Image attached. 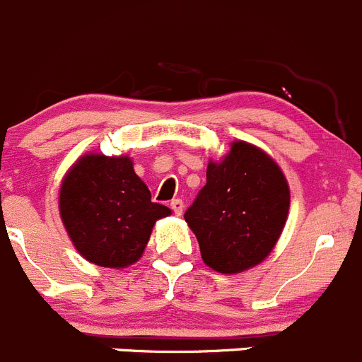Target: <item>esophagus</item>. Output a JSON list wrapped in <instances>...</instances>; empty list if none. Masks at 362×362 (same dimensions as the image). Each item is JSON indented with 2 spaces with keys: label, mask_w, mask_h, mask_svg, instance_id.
<instances>
[{
  "label": "esophagus",
  "mask_w": 362,
  "mask_h": 362,
  "mask_svg": "<svg viewBox=\"0 0 362 362\" xmlns=\"http://www.w3.org/2000/svg\"><path fill=\"white\" fill-rule=\"evenodd\" d=\"M171 210L175 211V215H182V211H184V202L182 199H173V202L170 203Z\"/></svg>",
  "instance_id": "34e87169"
}]
</instances>
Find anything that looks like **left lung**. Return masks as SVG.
Returning a JSON list of instances; mask_svg holds the SVG:
<instances>
[{
    "label": "left lung",
    "mask_w": 362,
    "mask_h": 362,
    "mask_svg": "<svg viewBox=\"0 0 362 362\" xmlns=\"http://www.w3.org/2000/svg\"><path fill=\"white\" fill-rule=\"evenodd\" d=\"M289 204V184L279 164L238 140L221 160L208 163L206 185L184 217L204 264L233 275L268 257L282 235Z\"/></svg>",
    "instance_id": "obj_1"
}]
</instances>
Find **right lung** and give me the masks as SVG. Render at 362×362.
<instances>
[{"label": "right lung", "instance_id": "add662e5", "mask_svg": "<svg viewBox=\"0 0 362 362\" xmlns=\"http://www.w3.org/2000/svg\"><path fill=\"white\" fill-rule=\"evenodd\" d=\"M59 214L75 249L103 268H126L144 254L156 221L171 210L151 199L127 156H82L64 175Z\"/></svg>", "mask_w": 362, "mask_h": 362}]
</instances>
